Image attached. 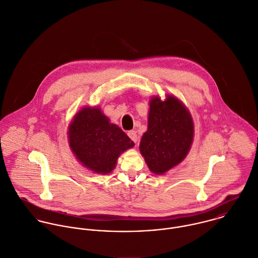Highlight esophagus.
<instances>
[{
  "label": "esophagus",
  "mask_w": 258,
  "mask_h": 258,
  "mask_svg": "<svg viewBox=\"0 0 258 258\" xmlns=\"http://www.w3.org/2000/svg\"><path fill=\"white\" fill-rule=\"evenodd\" d=\"M127 135H128L130 139H131L133 142H135V143H137V142H138L139 137H138V135H137V132H136V131H131V132H128V133H127Z\"/></svg>",
  "instance_id": "1"
}]
</instances>
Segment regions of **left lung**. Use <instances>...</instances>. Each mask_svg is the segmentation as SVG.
<instances>
[{"label": "left lung", "mask_w": 258, "mask_h": 258, "mask_svg": "<svg viewBox=\"0 0 258 258\" xmlns=\"http://www.w3.org/2000/svg\"><path fill=\"white\" fill-rule=\"evenodd\" d=\"M195 136L188 108L173 95L161 101L150 100L148 131L143 135L140 152L150 170L163 174L178 165L190 151Z\"/></svg>", "instance_id": "obj_1"}]
</instances>
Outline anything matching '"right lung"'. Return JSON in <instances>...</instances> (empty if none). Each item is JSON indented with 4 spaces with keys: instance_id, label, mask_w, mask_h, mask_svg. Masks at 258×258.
<instances>
[{
    "instance_id": "obj_1",
    "label": "right lung",
    "mask_w": 258,
    "mask_h": 258,
    "mask_svg": "<svg viewBox=\"0 0 258 258\" xmlns=\"http://www.w3.org/2000/svg\"><path fill=\"white\" fill-rule=\"evenodd\" d=\"M68 142L79 162L98 174L111 172L119 155L135 147L100 106L88 105L74 115L68 130Z\"/></svg>"
}]
</instances>
